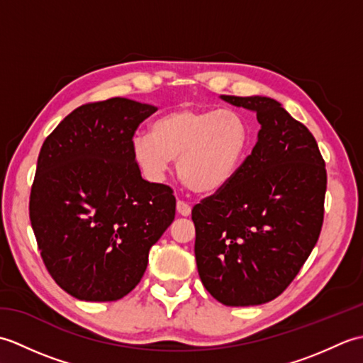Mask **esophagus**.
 Listing matches in <instances>:
<instances>
[{
    "mask_svg": "<svg viewBox=\"0 0 363 363\" xmlns=\"http://www.w3.org/2000/svg\"><path fill=\"white\" fill-rule=\"evenodd\" d=\"M176 209H177V212H179V215H182V217H189V215L191 213L190 204H187L186 201H182V199H179V201L176 203Z\"/></svg>",
    "mask_w": 363,
    "mask_h": 363,
    "instance_id": "1",
    "label": "esophagus"
}]
</instances>
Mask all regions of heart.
<instances>
[{
    "instance_id": "heart-1",
    "label": "heart",
    "mask_w": 363,
    "mask_h": 363,
    "mask_svg": "<svg viewBox=\"0 0 363 363\" xmlns=\"http://www.w3.org/2000/svg\"><path fill=\"white\" fill-rule=\"evenodd\" d=\"M250 146L251 129L240 113L179 107L154 120L150 135H137L133 154L154 181L177 159L184 186L195 194H215L234 179Z\"/></svg>"
}]
</instances>
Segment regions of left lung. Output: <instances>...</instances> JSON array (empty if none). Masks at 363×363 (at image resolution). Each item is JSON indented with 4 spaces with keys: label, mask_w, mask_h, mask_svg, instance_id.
Listing matches in <instances>:
<instances>
[{
    "label": "left lung",
    "mask_w": 363,
    "mask_h": 363,
    "mask_svg": "<svg viewBox=\"0 0 363 363\" xmlns=\"http://www.w3.org/2000/svg\"><path fill=\"white\" fill-rule=\"evenodd\" d=\"M221 98L256 112L260 130L234 179L191 209L196 267L221 304L257 306L289 287L318 242L326 165L311 130L276 99Z\"/></svg>",
    "instance_id": "left-lung-1"
}]
</instances>
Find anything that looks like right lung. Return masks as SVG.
<instances>
[{
  "mask_svg": "<svg viewBox=\"0 0 363 363\" xmlns=\"http://www.w3.org/2000/svg\"><path fill=\"white\" fill-rule=\"evenodd\" d=\"M156 111L128 98L82 104L42 145L30 226L48 273L74 298L126 296L174 220L173 189L145 181L133 154L138 125Z\"/></svg>",
  "mask_w": 363,
  "mask_h": 363,
  "instance_id": "right-lung-1",
  "label": "right lung"
}]
</instances>
